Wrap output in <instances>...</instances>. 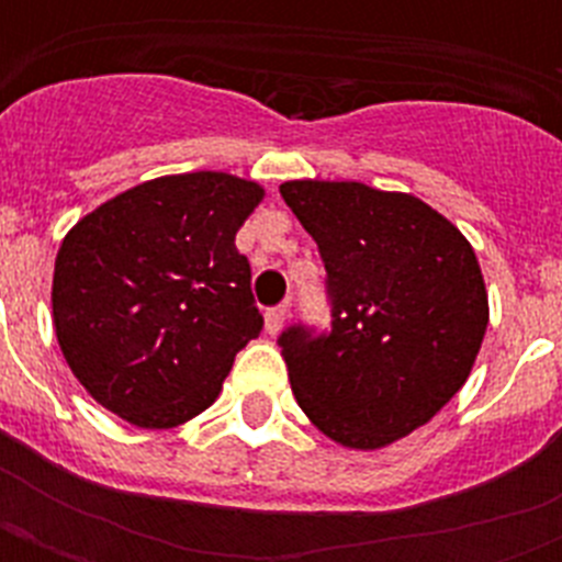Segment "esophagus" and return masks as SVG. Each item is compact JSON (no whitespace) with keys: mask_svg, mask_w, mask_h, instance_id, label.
I'll return each instance as SVG.
<instances>
[{"mask_svg":"<svg viewBox=\"0 0 562 562\" xmlns=\"http://www.w3.org/2000/svg\"><path fill=\"white\" fill-rule=\"evenodd\" d=\"M285 317H289V303H280V306H271L265 312V333L277 335L285 324Z\"/></svg>","mask_w":562,"mask_h":562,"instance_id":"34e87169","label":"esophagus"}]
</instances>
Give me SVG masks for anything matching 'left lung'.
<instances>
[{"label":"left lung","mask_w":562,"mask_h":562,"mask_svg":"<svg viewBox=\"0 0 562 562\" xmlns=\"http://www.w3.org/2000/svg\"><path fill=\"white\" fill-rule=\"evenodd\" d=\"M282 201L317 241L333 329L280 335L291 391L335 443L382 446L426 426L470 375L487 289L463 233L414 194L289 180Z\"/></svg>","instance_id":"left-lung-1"}]
</instances>
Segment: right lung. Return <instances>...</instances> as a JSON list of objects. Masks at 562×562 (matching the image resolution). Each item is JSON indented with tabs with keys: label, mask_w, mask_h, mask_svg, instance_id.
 <instances>
[{
	"label": "right lung",
	"mask_w": 562,
	"mask_h": 562,
	"mask_svg": "<svg viewBox=\"0 0 562 562\" xmlns=\"http://www.w3.org/2000/svg\"><path fill=\"white\" fill-rule=\"evenodd\" d=\"M265 189L224 171L148 180L83 215L55 259L52 317L92 400L139 428H171L218 396L262 333L236 233Z\"/></svg>",
	"instance_id": "obj_1"
}]
</instances>
